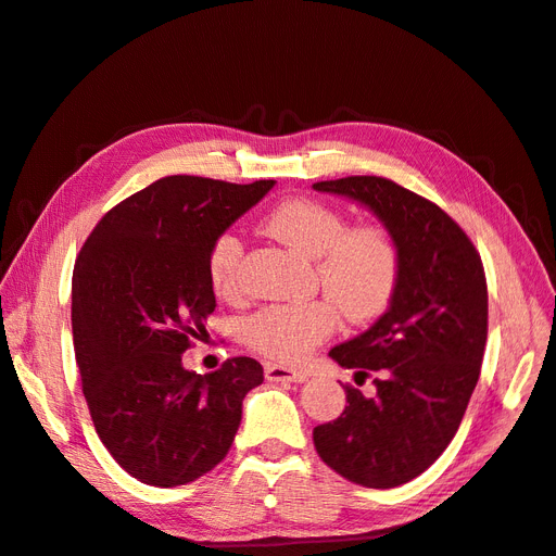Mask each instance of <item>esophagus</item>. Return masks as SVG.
Segmentation results:
<instances>
[{
  "instance_id": "esophagus-1",
  "label": "esophagus",
  "mask_w": 556,
  "mask_h": 556,
  "mask_svg": "<svg viewBox=\"0 0 556 556\" xmlns=\"http://www.w3.org/2000/svg\"><path fill=\"white\" fill-rule=\"evenodd\" d=\"M264 376H266V380H271V382H304L308 378L306 374L294 371V368L280 366V364H266Z\"/></svg>"
}]
</instances>
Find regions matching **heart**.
Returning a JSON list of instances; mask_svg holds the SVG:
<instances>
[{
  "instance_id": "heart-1",
  "label": "heart",
  "mask_w": 556,
  "mask_h": 556,
  "mask_svg": "<svg viewBox=\"0 0 556 556\" xmlns=\"http://www.w3.org/2000/svg\"><path fill=\"white\" fill-rule=\"evenodd\" d=\"M264 227L315 260V280L329 299L271 304L248 315L241 336L262 357L299 364L339 329L341 311L352 323H366L390 306L401 278V252L384 227H348L341 211L311 197L285 199L266 215ZM241 260L243 241L237 231H223L211 243L206 266L217 296H239Z\"/></svg>"
}]
</instances>
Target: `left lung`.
<instances>
[{
    "label": "left lung",
    "instance_id": "obj_1",
    "mask_svg": "<svg viewBox=\"0 0 556 556\" xmlns=\"http://www.w3.org/2000/svg\"><path fill=\"white\" fill-rule=\"evenodd\" d=\"M371 208L401 252L396 292L378 323L329 357L355 378L378 374L376 394L345 384L348 406L313 429V443L345 480L390 490L417 478L457 433L486 343V280L480 252L433 201L390 178L315 182Z\"/></svg>",
    "mask_w": 556,
    "mask_h": 556
}]
</instances>
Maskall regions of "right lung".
Instances as JSON below:
<instances>
[{
	"label": "right lung",
	"mask_w": 556,
	"mask_h": 556,
	"mask_svg": "<svg viewBox=\"0 0 556 556\" xmlns=\"http://www.w3.org/2000/svg\"><path fill=\"white\" fill-rule=\"evenodd\" d=\"M166 176L127 197L83 243L72 280L74 352L92 425L131 478L178 486L220 464L262 384L252 357L213 374L182 352L215 311L211 243L274 188Z\"/></svg>",
	"instance_id": "right-lung-1"
}]
</instances>
